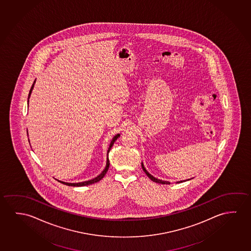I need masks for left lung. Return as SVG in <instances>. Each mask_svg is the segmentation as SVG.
<instances>
[{
    "instance_id": "1",
    "label": "left lung",
    "mask_w": 251,
    "mask_h": 251,
    "mask_svg": "<svg viewBox=\"0 0 251 251\" xmlns=\"http://www.w3.org/2000/svg\"><path fill=\"white\" fill-rule=\"evenodd\" d=\"M142 166H143V171L145 172V174H146L147 176H148L149 177L151 178L152 181H155V182H158V183H161V184H170V182H169V181H162V180H159L157 178H154L153 176H151V174L149 173V172L145 170V168L143 167V163H142ZM177 182H182V181H177Z\"/></svg>"
}]
</instances>
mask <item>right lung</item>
Masks as SVG:
<instances>
[{"label":"right lung","instance_id":"obj_1","mask_svg":"<svg viewBox=\"0 0 251 251\" xmlns=\"http://www.w3.org/2000/svg\"><path fill=\"white\" fill-rule=\"evenodd\" d=\"M35 80L34 81V83H33V85H32V87H31L30 90H29V94H28V98H29V97H30L31 92H32V90H33V88H34V85H35ZM27 102H28V100H27ZM120 135L118 134V135H116L113 139H112L111 143H110V145H109V147H108V158H107V165H106V167H105L104 170H103V171L101 172V173L98 176H97L96 178H94V179H92V180H89V181H82V182H78V183H69V182H63V181H60V182H62V183H63V184H65V185L68 186H73V187H81V186H87L89 185V184H93V183H95V182H97V181H100V180H101L102 178L104 177L105 175H106V173H107V171H108V168H109V160H108V152L110 151V150H111L112 146H113V144H114V143L116 142V140L119 137Z\"/></svg>","mask_w":251,"mask_h":251}]
</instances>
